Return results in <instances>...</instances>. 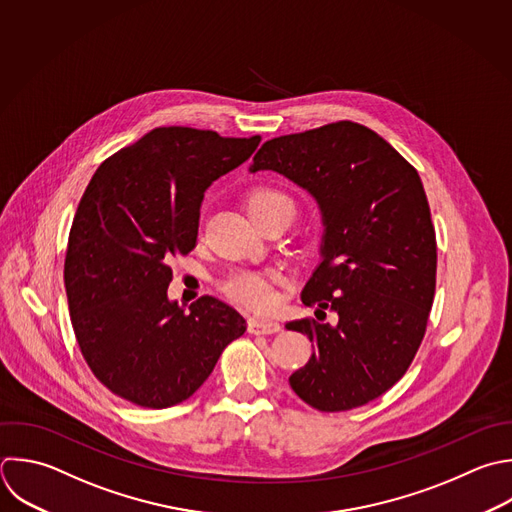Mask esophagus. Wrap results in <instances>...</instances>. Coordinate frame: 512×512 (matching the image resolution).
<instances>
[{"label": "esophagus", "instance_id": "obj_1", "mask_svg": "<svg viewBox=\"0 0 512 512\" xmlns=\"http://www.w3.org/2000/svg\"><path fill=\"white\" fill-rule=\"evenodd\" d=\"M248 330L252 334H272V332H278L280 330V324L276 320H270V318H258V316H252L248 320Z\"/></svg>", "mask_w": 512, "mask_h": 512}]
</instances>
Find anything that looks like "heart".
Returning a JSON list of instances; mask_svg holds the SVG:
<instances>
[{"label":"heart","mask_w":512,"mask_h":512,"mask_svg":"<svg viewBox=\"0 0 512 512\" xmlns=\"http://www.w3.org/2000/svg\"><path fill=\"white\" fill-rule=\"evenodd\" d=\"M268 208H288L292 210L288 198L272 188H258L250 194L248 198V212H262ZM222 290L236 302L248 306V308H268L274 300V290H272V282L268 276L258 274V272H234L232 276H228L222 284Z\"/></svg>","instance_id":"1"}]
</instances>
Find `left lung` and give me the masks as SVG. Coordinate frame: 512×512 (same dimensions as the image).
<instances>
[{"label": "left lung", "mask_w": 512, "mask_h": 512, "mask_svg": "<svg viewBox=\"0 0 512 512\" xmlns=\"http://www.w3.org/2000/svg\"><path fill=\"white\" fill-rule=\"evenodd\" d=\"M262 170L306 190L324 226L322 260L302 290L318 320L286 324L314 342L290 386L322 412L362 406L404 376L432 308L436 238L420 176L348 120L268 140L250 166Z\"/></svg>", "instance_id": "left-lung-1"}]
</instances>
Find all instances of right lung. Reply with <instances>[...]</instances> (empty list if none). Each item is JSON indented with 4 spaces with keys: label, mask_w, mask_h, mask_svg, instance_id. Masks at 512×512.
Wrapping results in <instances>:
<instances>
[{
    "label": "right lung",
    "mask_w": 512,
    "mask_h": 512,
    "mask_svg": "<svg viewBox=\"0 0 512 512\" xmlns=\"http://www.w3.org/2000/svg\"><path fill=\"white\" fill-rule=\"evenodd\" d=\"M260 136L156 128L110 156L74 216L64 282L80 350L114 394L168 408L190 398L246 332L226 302L168 298L170 260L196 246L204 192L244 164Z\"/></svg>",
    "instance_id": "1"
}]
</instances>
